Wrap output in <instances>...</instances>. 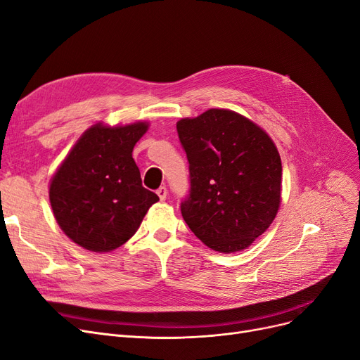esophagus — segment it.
Returning a JSON list of instances; mask_svg holds the SVG:
<instances>
[{
  "instance_id": "esophagus-1",
  "label": "esophagus",
  "mask_w": 360,
  "mask_h": 360,
  "mask_svg": "<svg viewBox=\"0 0 360 360\" xmlns=\"http://www.w3.org/2000/svg\"><path fill=\"white\" fill-rule=\"evenodd\" d=\"M155 193H158V195H159V198L163 201V200H166V197H167V188H166V186H160V188L158 190V191H155Z\"/></svg>"
}]
</instances>
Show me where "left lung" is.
I'll return each mask as SVG.
<instances>
[{
    "instance_id": "8db88e82",
    "label": "left lung",
    "mask_w": 360,
    "mask_h": 360,
    "mask_svg": "<svg viewBox=\"0 0 360 360\" xmlns=\"http://www.w3.org/2000/svg\"><path fill=\"white\" fill-rule=\"evenodd\" d=\"M176 129L190 163L184 221L214 252L247 248L271 226L281 202L283 166L271 136L226 108L181 119Z\"/></svg>"
}]
</instances>
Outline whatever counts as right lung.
I'll use <instances>...</instances> for the list:
<instances>
[{
	"mask_svg": "<svg viewBox=\"0 0 360 360\" xmlns=\"http://www.w3.org/2000/svg\"><path fill=\"white\" fill-rule=\"evenodd\" d=\"M147 122L124 127L92 124L77 139L50 184L58 226L89 252L105 253L127 243L159 201L144 188L132 150Z\"/></svg>",
	"mask_w": 360,
	"mask_h": 360,
	"instance_id": "1",
	"label": "right lung"
}]
</instances>
